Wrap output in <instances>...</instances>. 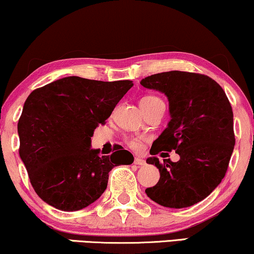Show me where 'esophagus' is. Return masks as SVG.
<instances>
[{"instance_id":"1","label":"esophagus","mask_w":254,"mask_h":254,"mask_svg":"<svg viewBox=\"0 0 254 254\" xmlns=\"http://www.w3.org/2000/svg\"><path fill=\"white\" fill-rule=\"evenodd\" d=\"M134 164H136V165H138V166H144L145 164H147V163H145V161L144 159H142V158H135L134 159Z\"/></svg>"}]
</instances>
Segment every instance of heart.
<instances>
[{
  "label": "heart",
  "instance_id": "obj_1",
  "mask_svg": "<svg viewBox=\"0 0 254 254\" xmlns=\"http://www.w3.org/2000/svg\"><path fill=\"white\" fill-rule=\"evenodd\" d=\"M158 103H163V102L156 96H145L140 100V105L143 111H145L147 109H149V107H151L152 105H155V104H158ZM129 144H130V147H133V148L138 147L137 140H130Z\"/></svg>",
  "mask_w": 254,
  "mask_h": 254
}]
</instances>
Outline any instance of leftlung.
Here are the masks:
<instances>
[{"mask_svg": "<svg viewBox=\"0 0 254 254\" xmlns=\"http://www.w3.org/2000/svg\"><path fill=\"white\" fill-rule=\"evenodd\" d=\"M141 85L164 93L169 100L168 126L151 145L150 155L176 150L180 159L152 156L148 164L159 170V180L145 190L156 203L190 207L220 185L235 147L234 113L223 89L206 75L165 71L143 78Z\"/></svg>", "mask_w": 254, "mask_h": 254, "instance_id": "8db88e82", "label": "left lung"}]
</instances>
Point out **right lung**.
<instances>
[{
	"label": "right lung",
	"mask_w": 254,
	"mask_h": 254,
	"mask_svg": "<svg viewBox=\"0 0 254 254\" xmlns=\"http://www.w3.org/2000/svg\"><path fill=\"white\" fill-rule=\"evenodd\" d=\"M131 86L69 76L30 93L17 126L19 156L41 200L64 211L83 209L105 192L114 166L134 162L124 148L111 156L91 149L96 127Z\"/></svg>",
	"instance_id": "obj_1"
}]
</instances>
